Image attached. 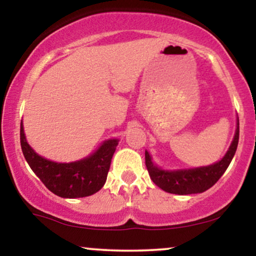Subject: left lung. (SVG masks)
Returning a JSON list of instances; mask_svg holds the SVG:
<instances>
[{"label": "left lung", "instance_id": "8db88e82", "mask_svg": "<svg viewBox=\"0 0 256 256\" xmlns=\"http://www.w3.org/2000/svg\"><path fill=\"white\" fill-rule=\"evenodd\" d=\"M240 138V122H237L236 134L232 140L230 148L225 156L213 165L198 167L192 170H178V171H165L158 168L152 161L150 155L146 152V166L152 180L165 190L166 192L177 194V195H190V194L204 192L212 188L219 178L224 174L232 158L236 152Z\"/></svg>", "mask_w": 256, "mask_h": 256}]
</instances>
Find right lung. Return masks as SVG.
<instances>
[{
    "instance_id": "add662e5",
    "label": "right lung",
    "mask_w": 256,
    "mask_h": 256,
    "mask_svg": "<svg viewBox=\"0 0 256 256\" xmlns=\"http://www.w3.org/2000/svg\"><path fill=\"white\" fill-rule=\"evenodd\" d=\"M118 142V140H106L89 158L58 164L40 156L28 146L22 122H20V144L28 166L52 194L64 198L90 196L104 186Z\"/></svg>"
}]
</instances>
